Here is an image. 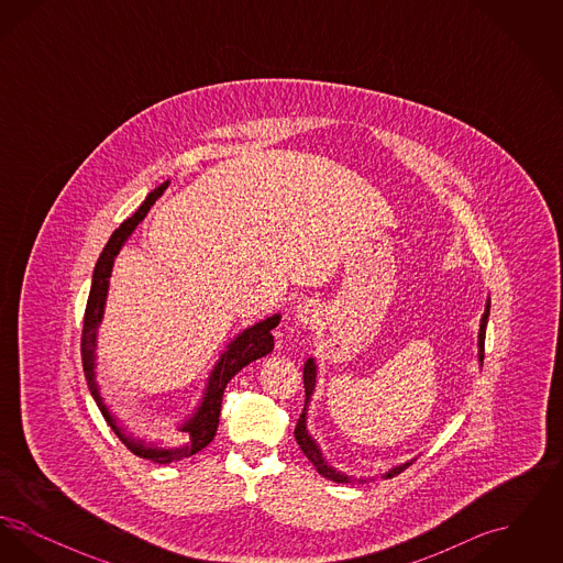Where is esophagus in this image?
Listing matches in <instances>:
<instances>
[{
    "instance_id": "esophagus-1",
    "label": "esophagus",
    "mask_w": 563,
    "mask_h": 563,
    "mask_svg": "<svg viewBox=\"0 0 563 563\" xmlns=\"http://www.w3.org/2000/svg\"><path fill=\"white\" fill-rule=\"evenodd\" d=\"M295 317H297V321L303 322V324H310V322L317 321L319 308H317V303H312V301H303V303L297 306Z\"/></svg>"
}]
</instances>
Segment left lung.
I'll list each match as a JSON object with an SVG mask.
<instances>
[{"instance_id": "8db88e82", "label": "left lung", "mask_w": 563, "mask_h": 563, "mask_svg": "<svg viewBox=\"0 0 563 563\" xmlns=\"http://www.w3.org/2000/svg\"><path fill=\"white\" fill-rule=\"evenodd\" d=\"M487 319H489V299H487V303H485V312H483L482 324H479V342H477V346H479V363H482V365ZM303 388H306V405H303V411H301V416H299V420H297V427H295V441H297V445L301 448V452L306 454V457L317 466V471L321 473L322 477H327V479H331V482L335 483L352 482V477L344 475L342 471H335L331 464H327V460H324V455H322L319 443H317V441L312 439V434L308 432V402L312 399L314 388H317V363H314V358H308L306 365H303ZM409 464H413V460H409V462H405V464H399V466L390 468L384 477L390 479V477L399 475Z\"/></svg>"}]
</instances>
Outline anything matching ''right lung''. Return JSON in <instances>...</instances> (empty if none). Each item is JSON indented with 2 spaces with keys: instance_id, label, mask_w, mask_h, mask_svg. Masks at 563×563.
I'll use <instances>...</instances> for the list:
<instances>
[{
  "instance_id": "right-lung-1",
  "label": "right lung",
  "mask_w": 563,
  "mask_h": 563,
  "mask_svg": "<svg viewBox=\"0 0 563 563\" xmlns=\"http://www.w3.org/2000/svg\"><path fill=\"white\" fill-rule=\"evenodd\" d=\"M168 188V181H164L161 188L154 189L152 194H147V198L143 200V205L134 211L133 217H129L126 221L120 223V228L111 234L103 253L97 260V266L92 272V287L90 295L86 301V312H84V329H81V365H84V375L88 382V390L92 395V399L99 405L106 422L111 430L120 437V441L139 457H147L154 460L158 464H168V462H177L189 455L198 454L200 450H205L211 441H213L214 432L219 427V411H221V399H223V390L228 386V382L234 375L241 372L242 367H246L249 363L266 356L274 349V335L272 329L280 322V314H272L266 321L255 322L253 327L244 329L234 338V342L228 344L225 352L219 356L213 372L209 375L207 382V390L200 405L196 407V411L189 416L188 420L181 424V429L188 434V441L181 448H161L154 443H145L143 439H134L133 434H126V430L118 424V420L113 418V413L109 411L108 405L103 402L99 384H97V329L103 319L106 312V299L109 291V276L113 268V260L120 253V249L124 246V242L129 241V236L133 234L134 228L145 219L147 211L154 207V202L164 194V189Z\"/></svg>"
}]
</instances>
